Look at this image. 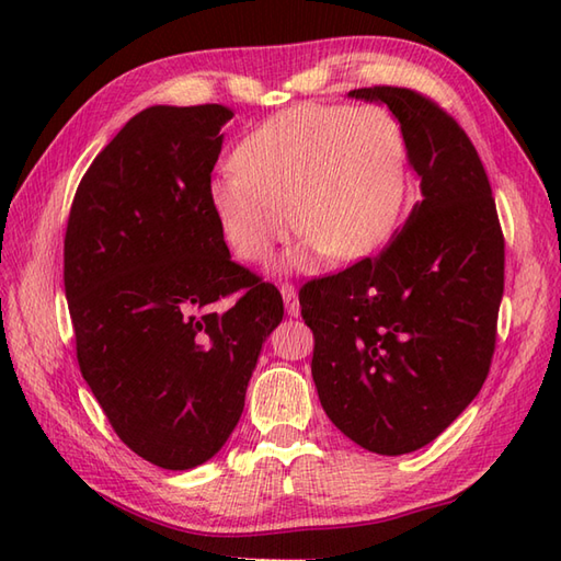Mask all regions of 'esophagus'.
Listing matches in <instances>:
<instances>
[{
	"mask_svg": "<svg viewBox=\"0 0 561 561\" xmlns=\"http://www.w3.org/2000/svg\"><path fill=\"white\" fill-rule=\"evenodd\" d=\"M279 291H282L284 306H287V313H289L291 318H299V313H301V306H299V294H296V289L291 287L289 282H284L282 287H279Z\"/></svg>",
	"mask_w": 561,
	"mask_h": 561,
	"instance_id": "esophagus-1",
	"label": "esophagus"
}]
</instances>
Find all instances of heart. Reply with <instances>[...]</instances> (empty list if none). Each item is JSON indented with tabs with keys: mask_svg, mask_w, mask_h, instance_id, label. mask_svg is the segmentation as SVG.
Masks as SVG:
<instances>
[{
	"mask_svg": "<svg viewBox=\"0 0 561 561\" xmlns=\"http://www.w3.org/2000/svg\"><path fill=\"white\" fill-rule=\"evenodd\" d=\"M231 163L211 178L207 199L245 262H265L291 224L304 238L287 270L311 272L320 253L366 257L396 231L408 197V139L380 105L284 111L238 141Z\"/></svg>",
	"mask_w": 561,
	"mask_h": 561,
	"instance_id": "obj_1",
	"label": "heart"
}]
</instances>
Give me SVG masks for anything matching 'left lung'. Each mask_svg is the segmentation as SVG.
I'll return each mask as SVG.
<instances>
[{
    "label": "left lung",
    "instance_id": "left-lung-1",
    "mask_svg": "<svg viewBox=\"0 0 561 561\" xmlns=\"http://www.w3.org/2000/svg\"><path fill=\"white\" fill-rule=\"evenodd\" d=\"M408 139L422 197L376 257L308 282L311 374L330 422L380 456L444 432L490 374L504 296V233L470 137L412 89L371 87Z\"/></svg>",
    "mask_w": 561,
    "mask_h": 561
}]
</instances>
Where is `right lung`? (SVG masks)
I'll return each mask as SVG.
<instances>
[{
    "mask_svg": "<svg viewBox=\"0 0 561 561\" xmlns=\"http://www.w3.org/2000/svg\"><path fill=\"white\" fill-rule=\"evenodd\" d=\"M233 113H137L83 173L65 236L81 376L115 434L163 470L217 456L282 323L274 284L231 260L207 185ZM239 294L226 314L210 311Z\"/></svg>",
    "mask_w": 561,
    "mask_h": 561,
    "instance_id": "right-lung-1",
    "label": "right lung"
}]
</instances>
